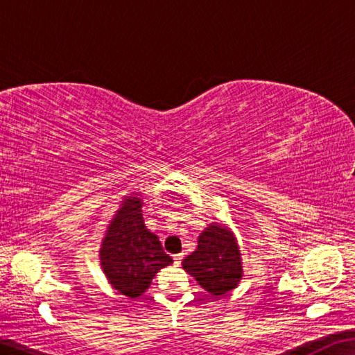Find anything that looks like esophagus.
<instances>
[{
	"instance_id": "34e87169",
	"label": "esophagus",
	"mask_w": 355,
	"mask_h": 355,
	"mask_svg": "<svg viewBox=\"0 0 355 355\" xmlns=\"http://www.w3.org/2000/svg\"><path fill=\"white\" fill-rule=\"evenodd\" d=\"M182 261H183V253H180V254H175V256H173V263H175L177 267H178V266H182Z\"/></svg>"
}]
</instances>
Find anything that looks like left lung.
<instances>
[{"label": "left lung", "mask_w": 355, "mask_h": 355, "mask_svg": "<svg viewBox=\"0 0 355 355\" xmlns=\"http://www.w3.org/2000/svg\"><path fill=\"white\" fill-rule=\"evenodd\" d=\"M183 268L212 296L236 288L243 277L235 235L220 223L209 224L198 236L197 250L183 259Z\"/></svg>", "instance_id": "left-lung-1"}]
</instances>
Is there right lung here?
<instances>
[{"instance_id":"obj_1","label":"right lung","mask_w":355,"mask_h":355,"mask_svg":"<svg viewBox=\"0 0 355 355\" xmlns=\"http://www.w3.org/2000/svg\"><path fill=\"white\" fill-rule=\"evenodd\" d=\"M139 193L128 195L108 224L99 250L101 266L112 288L128 297L145 293L154 276L171 266L158 236L146 229Z\"/></svg>"}]
</instances>
